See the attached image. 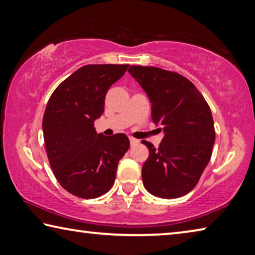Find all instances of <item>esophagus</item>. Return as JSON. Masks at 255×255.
<instances>
[{
    "label": "esophagus",
    "mask_w": 255,
    "mask_h": 255,
    "mask_svg": "<svg viewBox=\"0 0 255 255\" xmlns=\"http://www.w3.org/2000/svg\"><path fill=\"white\" fill-rule=\"evenodd\" d=\"M137 142H139V141H137L136 139H134V137H130V143H131V145L136 144Z\"/></svg>",
    "instance_id": "esophagus-1"
}]
</instances>
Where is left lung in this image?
I'll list each match as a JSON object with an SVG mask.
<instances>
[{
    "instance_id": "obj_1",
    "label": "left lung",
    "mask_w": 255,
    "mask_h": 255,
    "mask_svg": "<svg viewBox=\"0 0 255 255\" xmlns=\"http://www.w3.org/2000/svg\"><path fill=\"white\" fill-rule=\"evenodd\" d=\"M128 73L151 102V116L164 136L159 148L145 140L142 166L145 189L160 198H177L195 188L212 157L215 128L211 109L195 85L173 71L130 66Z\"/></svg>"
}]
</instances>
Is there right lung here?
Returning <instances> with one entry per match:
<instances>
[{"label":"right lung","instance_id":"add662e5","mask_svg":"<svg viewBox=\"0 0 255 255\" xmlns=\"http://www.w3.org/2000/svg\"><path fill=\"white\" fill-rule=\"evenodd\" d=\"M128 65H86L65 79L48 101L42 120L47 155L68 193L96 198L114 184L118 164L130 148L123 133L97 134L94 121L104 112L106 93Z\"/></svg>","mask_w":255,"mask_h":255}]
</instances>
